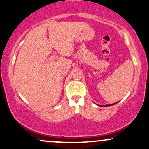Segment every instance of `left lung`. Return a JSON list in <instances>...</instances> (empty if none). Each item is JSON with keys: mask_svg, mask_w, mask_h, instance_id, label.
I'll return each mask as SVG.
<instances>
[{"mask_svg": "<svg viewBox=\"0 0 149 149\" xmlns=\"http://www.w3.org/2000/svg\"><path fill=\"white\" fill-rule=\"evenodd\" d=\"M118 102H116V103H113V104H109V105H98V106H101V107H106V106H111V105H115V104H116Z\"/></svg>", "mask_w": 149, "mask_h": 149, "instance_id": "8db88e82", "label": "left lung"}]
</instances>
